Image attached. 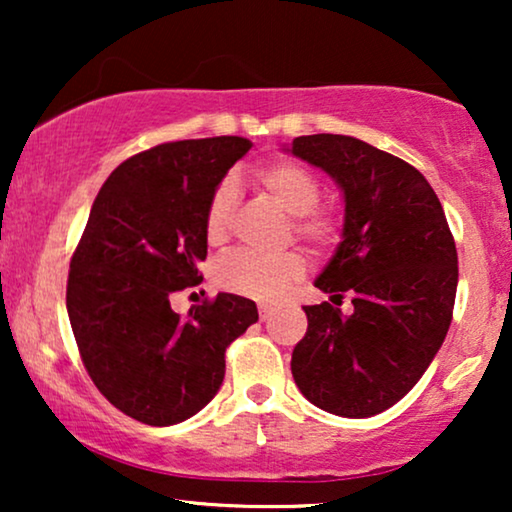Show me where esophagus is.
Masks as SVG:
<instances>
[{
	"instance_id": "obj_1",
	"label": "esophagus",
	"mask_w": 512,
	"mask_h": 512,
	"mask_svg": "<svg viewBox=\"0 0 512 512\" xmlns=\"http://www.w3.org/2000/svg\"><path fill=\"white\" fill-rule=\"evenodd\" d=\"M258 314H261V319L265 321L272 314V305H258Z\"/></svg>"
}]
</instances>
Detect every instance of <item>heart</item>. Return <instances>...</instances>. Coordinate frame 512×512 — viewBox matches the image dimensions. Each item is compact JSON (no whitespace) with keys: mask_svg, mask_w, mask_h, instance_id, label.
Masks as SVG:
<instances>
[{"mask_svg":"<svg viewBox=\"0 0 512 512\" xmlns=\"http://www.w3.org/2000/svg\"><path fill=\"white\" fill-rule=\"evenodd\" d=\"M258 186L284 209L296 216L293 230L317 247H331L342 233V221L335 212L317 209L321 184L310 167L296 160H275L256 172ZM237 188L233 179L221 181L207 202L205 237L209 244H221L230 233ZM305 275V261L296 251L279 256H261L254 251H233L223 256L214 268V282L223 291L256 300H275L284 296Z\"/></svg>","mask_w":512,"mask_h":512,"instance_id":"heart-1","label":"heart"}]
</instances>
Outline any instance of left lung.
<instances>
[{"label":"left lung","mask_w":512,"mask_h":512,"mask_svg":"<svg viewBox=\"0 0 512 512\" xmlns=\"http://www.w3.org/2000/svg\"><path fill=\"white\" fill-rule=\"evenodd\" d=\"M284 151L342 191V242L314 286L354 305L349 317L331 303L303 307L293 380L331 415H380L415 387L450 328L459 268L443 205L422 172L356 137L305 135Z\"/></svg>","instance_id":"8db88e82"}]
</instances>
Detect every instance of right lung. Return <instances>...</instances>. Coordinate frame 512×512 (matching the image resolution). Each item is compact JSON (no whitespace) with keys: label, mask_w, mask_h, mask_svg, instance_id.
<instances>
[{"label":"right lung","mask_w":512,"mask_h":512,"mask_svg":"<svg viewBox=\"0 0 512 512\" xmlns=\"http://www.w3.org/2000/svg\"><path fill=\"white\" fill-rule=\"evenodd\" d=\"M249 149L244 137L158 144L118 165L90 209L69 263V324L95 387L142 424L172 426L205 408L226 347L258 321L254 300L235 293L186 319L170 305L202 282L207 202Z\"/></svg>","instance_id":"right-lung-1"}]
</instances>
